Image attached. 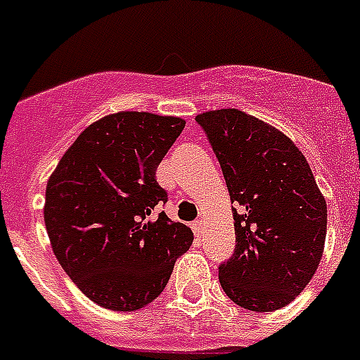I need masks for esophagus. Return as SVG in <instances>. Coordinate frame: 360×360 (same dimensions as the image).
Listing matches in <instances>:
<instances>
[{"instance_id":"esophagus-1","label":"esophagus","mask_w":360,"mask_h":360,"mask_svg":"<svg viewBox=\"0 0 360 360\" xmlns=\"http://www.w3.org/2000/svg\"><path fill=\"white\" fill-rule=\"evenodd\" d=\"M192 230H194V236H196V237L202 236V231H203V222H202V220H196V222L192 224Z\"/></svg>"}]
</instances>
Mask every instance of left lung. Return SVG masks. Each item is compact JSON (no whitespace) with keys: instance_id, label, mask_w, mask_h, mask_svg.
<instances>
[{"instance_id":"8db88e82","label":"left lung","mask_w":360,"mask_h":360,"mask_svg":"<svg viewBox=\"0 0 360 360\" xmlns=\"http://www.w3.org/2000/svg\"><path fill=\"white\" fill-rule=\"evenodd\" d=\"M236 203V250L220 263L226 295L252 312L290 304L323 254L327 203L307 158L278 129L236 108L196 115Z\"/></svg>"}]
</instances>
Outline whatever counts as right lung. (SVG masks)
Listing matches in <instances>:
<instances>
[{
    "label": "right lung",
    "mask_w": 360,
    "mask_h": 360,
    "mask_svg": "<svg viewBox=\"0 0 360 360\" xmlns=\"http://www.w3.org/2000/svg\"><path fill=\"white\" fill-rule=\"evenodd\" d=\"M183 129L172 115H106L76 138L48 179L52 250L98 307L134 312L149 304L191 248V228L155 213L168 202L155 174Z\"/></svg>",
    "instance_id": "obj_1"
}]
</instances>
